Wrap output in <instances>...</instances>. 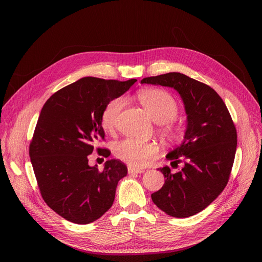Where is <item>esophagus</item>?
<instances>
[{
    "label": "esophagus",
    "mask_w": 262,
    "mask_h": 262,
    "mask_svg": "<svg viewBox=\"0 0 262 262\" xmlns=\"http://www.w3.org/2000/svg\"><path fill=\"white\" fill-rule=\"evenodd\" d=\"M128 174H140V173H143L144 170L142 169H135L133 167H128Z\"/></svg>",
    "instance_id": "1"
}]
</instances>
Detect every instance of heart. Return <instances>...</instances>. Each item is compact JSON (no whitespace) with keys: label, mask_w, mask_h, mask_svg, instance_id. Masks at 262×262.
Segmentation results:
<instances>
[{"label":"heart","mask_w":262,"mask_h":262,"mask_svg":"<svg viewBox=\"0 0 262 262\" xmlns=\"http://www.w3.org/2000/svg\"><path fill=\"white\" fill-rule=\"evenodd\" d=\"M139 101L149 117L155 122L163 124L175 119L178 115V103L174 96L163 89H147L139 94ZM126 104L124 96H118L108 101L102 109L101 125L107 132H113L117 126L122 109ZM166 133H172L167 126ZM114 155L132 167H142L157 155L158 147L153 142H145L133 138H125L114 144Z\"/></svg>","instance_id":"b5f03b06"}]
</instances>
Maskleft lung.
Returning <instances> with one entry per match:
<instances>
[{"label":"left lung","instance_id":"8db88e82","mask_svg":"<svg viewBox=\"0 0 262 262\" xmlns=\"http://www.w3.org/2000/svg\"><path fill=\"white\" fill-rule=\"evenodd\" d=\"M142 84L172 87L181 94L188 116L185 138L171 149L158 170L164 185L150 195L159 209L174 217L194 215L226 187L237 149V130L223 100L210 86L185 74L170 72L145 77Z\"/></svg>","mask_w":262,"mask_h":262}]
</instances>
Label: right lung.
I'll return each instance as SVG.
<instances>
[{
    "label": "right lung",
    "instance_id": "add662e5",
    "mask_svg": "<svg viewBox=\"0 0 262 262\" xmlns=\"http://www.w3.org/2000/svg\"><path fill=\"white\" fill-rule=\"evenodd\" d=\"M136 80L82 77L52 94L41 109L29 153L41 196L68 221L89 224L114 204L126 166L109 159L100 171L89 166L88 157L94 148L101 156L110 155L108 148L95 147L105 139L102 109Z\"/></svg>",
    "mask_w": 262,
    "mask_h": 262
}]
</instances>
